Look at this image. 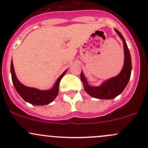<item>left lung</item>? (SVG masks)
<instances>
[{"instance_id":"obj_1","label":"left lung","mask_w":148,"mask_h":148,"mask_svg":"<svg viewBox=\"0 0 148 148\" xmlns=\"http://www.w3.org/2000/svg\"><path fill=\"white\" fill-rule=\"evenodd\" d=\"M116 33L123 40L124 49V64L121 73L116 77L112 78L103 83L100 86L92 87L88 86L83 73H81V79L84 84L86 92L92 97L98 99H112L121 94L129 83L131 73V59L129 50L124 37L118 30Z\"/></svg>"}]
</instances>
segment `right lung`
<instances>
[{"mask_svg":"<svg viewBox=\"0 0 148 148\" xmlns=\"http://www.w3.org/2000/svg\"><path fill=\"white\" fill-rule=\"evenodd\" d=\"M11 76L14 88L21 97L26 102L34 105H45L51 103L58 95L59 92V84L62 78L64 77L66 70L58 79L55 86L49 90H40L34 88H29L24 86L19 82L14 73L12 60L11 62Z\"/></svg>","mask_w":148,"mask_h":148,"instance_id":"right-lung-1","label":"right lung"}]
</instances>
